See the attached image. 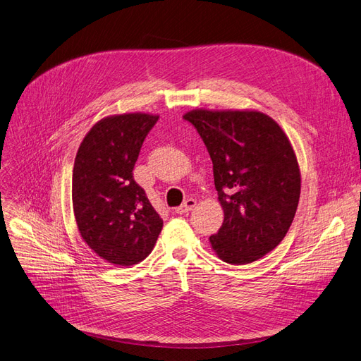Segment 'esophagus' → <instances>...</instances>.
<instances>
[{
    "label": "esophagus",
    "instance_id": "1",
    "mask_svg": "<svg viewBox=\"0 0 361 361\" xmlns=\"http://www.w3.org/2000/svg\"><path fill=\"white\" fill-rule=\"evenodd\" d=\"M195 204H197V200H194V198H186V200L183 201V204L179 206V207H176L175 212H176L178 214L188 213L190 210H192V209L195 207Z\"/></svg>",
    "mask_w": 361,
    "mask_h": 361
}]
</instances>
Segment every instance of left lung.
I'll use <instances>...</instances> for the list:
<instances>
[{
    "label": "left lung",
    "instance_id": "1",
    "mask_svg": "<svg viewBox=\"0 0 361 361\" xmlns=\"http://www.w3.org/2000/svg\"><path fill=\"white\" fill-rule=\"evenodd\" d=\"M183 118L209 151L225 213L213 250L226 264L257 261L281 243L298 209L300 171L289 139L257 111L195 109Z\"/></svg>",
    "mask_w": 361,
    "mask_h": 361
}]
</instances>
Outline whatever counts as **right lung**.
Returning a JSON list of instances; mask_svg holds the SVG:
<instances>
[{"label":"right lung","mask_w":361,"mask_h":361,"mask_svg":"<svg viewBox=\"0 0 361 361\" xmlns=\"http://www.w3.org/2000/svg\"><path fill=\"white\" fill-rule=\"evenodd\" d=\"M158 115L123 114L96 123L78 148L72 204L82 240L106 262L130 267L154 249L163 219L133 178Z\"/></svg>","instance_id":"obj_1"}]
</instances>
